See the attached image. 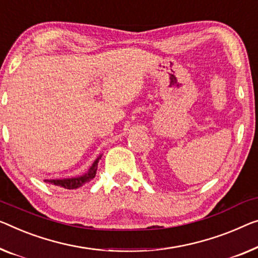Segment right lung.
<instances>
[{"instance_id": "add662e5", "label": "right lung", "mask_w": 258, "mask_h": 258, "mask_svg": "<svg viewBox=\"0 0 258 258\" xmlns=\"http://www.w3.org/2000/svg\"><path fill=\"white\" fill-rule=\"evenodd\" d=\"M101 157H102V154L94 161V162H92L91 167L88 169V171L84 172L83 175L76 176V177H68V178L44 179V182L49 183L52 184V185H55L59 187H63V189H68V190L78 189V187H81L82 185H84V184L89 183L91 179L95 178L96 171H97V167H98V162L99 160H101Z\"/></svg>"}]
</instances>
